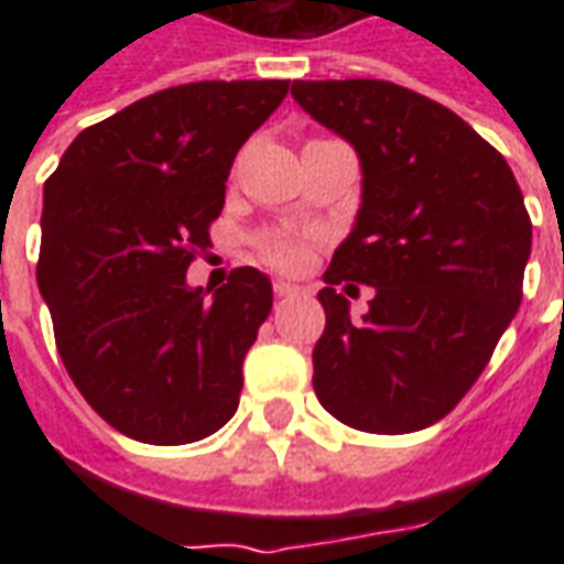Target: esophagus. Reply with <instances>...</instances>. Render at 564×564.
<instances>
[{
	"mask_svg": "<svg viewBox=\"0 0 564 564\" xmlns=\"http://www.w3.org/2000/svg\"><path fill=\"white\" fill-rule=\"evenodd\" d=\"M274 295H278V299H290V295H299V286H293V283L286 281H274Z\"/></svg>",
	"mask_w": 564,
	"mask_h": 564,
	"instance_id": "1",
	"label": "esophagus"
}]
</instances>
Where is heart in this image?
<instances>
[{
    "mask_svg": "<svg viewBox=\"0 0 564 564\" xmlns=\"http://www.w3.org/2000/svg\"><path fill=\"white\" fill-rule=\"evenodd\" d=\"M262 257L269 265L281 271H299L305 269L307 262V245L295 235H269L262 241Z\"/></svg>",
    "mask_w": 564,
    "mask_h": 564,
    "instance_id": "obj_1",
    "label": "heart"
}]
</instances>
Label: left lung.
I'll return each mask as SVG.
<instances>
[{"mask_svg":"<svg viewBox=\"0 0 564 564\" xmlns=\"http://www.w3.org/2000/svg\"><path fill=\"white\" fill-rule=\"evenodd\" d=\"M359 156L362 202L317 299L314 392L344 425L404 435L447 416L522 302L532 220L505 156L459 115L392 80H293ZM376 286L356 321L337 293Z\"/></svg>","mask_w":564,"mask_h":564,"instance_id":"obj_1","label":"left lung"}]
</instances>
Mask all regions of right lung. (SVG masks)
Wrapping results in <instances>:
<instances>
[{
	"instance_id": "1",
	"label": "right lung",
	"mask_w": 564,
	"mask_h": 564,
	"mask_svg": "<svg viewBox=\"0 0 564 564\" xmlns=\"http://www.w3.org/2000/svg\"><path fill=\"white\" fill-rule=\"evenodd\" d=\"M290 80H196L84 129L44 184L39 290L68 378L105 423L144 444H189L238 411L241 366L271 281L235 269L189 286L220 217L235 153Z\"/></svg>"
}]
</instances>
